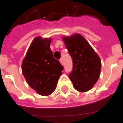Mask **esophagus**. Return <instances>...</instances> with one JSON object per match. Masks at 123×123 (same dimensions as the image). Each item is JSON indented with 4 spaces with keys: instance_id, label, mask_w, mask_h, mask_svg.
<instances>
[{
    "instance_id": "esophagus-1",
    "label": "esophagus",
    "mask_w": 123,
    "mask_h": 123,
    "mask_svg": "<svg viewBox=\"0 0 123 123\" xmlns=\"http://www.w3.org/2000/svg\"><path fill=\"white\" fill-rule=\"evenodd\" d=\"M60 62L61 63V64H62V65H63V60L62 59L60 60Z\"/></svg>"
}]
</instances>
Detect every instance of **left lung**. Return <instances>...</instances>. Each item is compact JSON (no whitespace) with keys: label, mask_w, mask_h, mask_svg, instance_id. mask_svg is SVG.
I'll list each match as a JSON object with an SVG mask.
<instances>
[{"label":"left lung","mask_w":123,"mask_h":123,"mask_svg":"<svg viewBox=\"0 0 123 123\" xmlns=\"http://www.w3.org/2000/svg\"><path fill=\"white\" fill-rule=\"evenodd\" d=\"M63 41L72 58L73 70L68 76L74 88L81 92L89 91L100 76V57L79 34L63 37Z\"/></svg>","instance_id":"obj_1"}]
</instances>
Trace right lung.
I'll use <instances>...</instances> for the list:
<instances>
[{
  "label": "right lung",
  "mask_w": 123,
  "mask_h": 123,
  "mask_svg": "<svg viewBox=\"0 0 123 123\" xmlns=\"http://www.w3.org/2000/svg\"><path fill=\"white\" fill-rule=\"evenodd\" d=\"M52 39L36 37L22 62V73L29 86L39 95L47 96L56 87L63 67L55 59L50 48Z\"/></svg>",
  "instance_id": "1"
}]
</instances>
